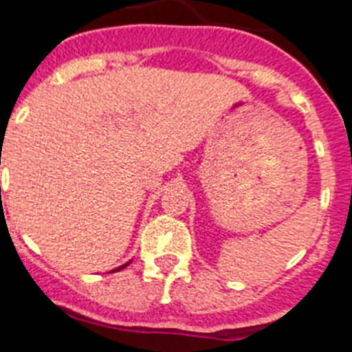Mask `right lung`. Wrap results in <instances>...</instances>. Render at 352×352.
Wrapping results in <instances>:
<instances>
[{
    "label": "right lung",
    "mask_w": 352,
    "mask_h": 352,
    "mask_svg": "<svg viewBox=\"0 0 352 352\" xmlns=\"http://www.w3.org/2000/svg\"><path fill=\"white\" fill-rule=\"evenodd\" d=\"M128 264H130V262H128ZM128 264H124V265H121V267H117V270H113V271H121V270H124V267H126Z\"/></svg>",
    "instance_id": "obj_1"
}]
</instances>
